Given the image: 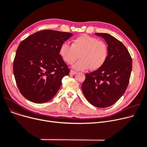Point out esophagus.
Wrapping results in <instances>:
<instances>
[{
  "instance_id": "obj_1",
  "label": "esophagus",
  "mask_w": 147,
  "mask_h": 147,
  "mask_svg": "<svg viewBox=\"0 0 147 147\" xmlns=\"http://www.w3.org/2000/svg\"><path fill=\"white\" fill-rule=\"evenodd\" d=\"M76 73H77V72L75 71H74V70H73V69H71V70H70V72H69V74H70V75H74V74H76Z\"/></svg>"
}]
</instances>
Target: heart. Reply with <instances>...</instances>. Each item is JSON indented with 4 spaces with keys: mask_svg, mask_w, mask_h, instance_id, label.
Segmentation results:
<instances>
[{
    "mask_svg": "<svg viewBox=\"0 0 147 147\" xmlns=\"http://www.w3.org/2000/svg\"><path fill=\"white\" fill-rule=\"evenodd\" d=\"M59 55L68 64L78 58L80 59L73 65L78 70H97L105 64L108 57V48L102 41L86 34L79 36L73 41L71 46L63 42L59 47Z\"/></svg>",
    "mask_w": 147,
    "mask_h": 147,
    "instance_id": "b5f03b06",
    "label": "heart"
}]
</instances>
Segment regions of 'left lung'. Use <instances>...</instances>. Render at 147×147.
I'll list each match as a JSON object with an SVG mask.
<instances>
[{
  "label": "left lung",
  "instance_id": "1",
  "mask_svg": "<svg viewBox=\"0 0 147 147\" xmlns=\"http://www.w3.org/2000/svg\"><path fill=\"white\" fill-rule=\"evenodd\" d=\"M104 38L108 45V57L104 65L86 74L82 85L83 93L95 107L105 108L116 102L128 86L132 59L121 42L107 33H95Z\"/></svg>",
  "mask_w": 147,
  "mask_h": 147
}]
</instances>
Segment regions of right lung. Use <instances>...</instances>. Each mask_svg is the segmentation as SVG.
<instances>
[{
	"mask_svg": "<svg viewBox=\"0 0 147 147\" xmlns=\"http://www.w3.org/2000/svg\"><path fill=\"white\" fill-rule=\"evenodd\" d=\"M72 33L45 30L19 45L13 71L21 94L34 103L49 101L58 92L69 69L59 53L61 45Z\"/></svg>",
	"mask_w": 147,
	"mask_h": 147,
	"instance_id": "1",
	"label": "right lung"
}]
</instances>
